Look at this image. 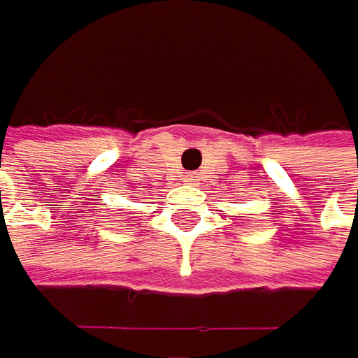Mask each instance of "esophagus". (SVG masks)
Instances as JSON below:
<instances>
[{
	"mask_svg": "<svg viewBox=\"0 0 358 358\" xmlns=\"http://www.w3.org/2000/svg\"><path fill=\"white\" fill-rule=\"evenodd\" d=\"M197 180H199V176H197V173H189V176L185 178V182H187V185H197Z\"/></svg>",
	"mask_w": 358,
	"mask_h": 358,
	"instance_id": "34e87169",
	"label": "esophagus"
}]
</instances>
